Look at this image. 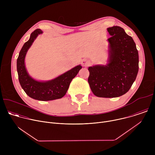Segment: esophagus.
<instances>
[{
  "instance_id": "1",
  "label": "esophagus",
  "mask_w": 155,
  "mask_h": 155,
  "mask_svg": "<svg viewBox=\"0 0 155 155\" xmlns=\"http://www.w3.org/2000/svg\"><path fill=\"white\" fill-rule=\"evenodd\" d=\"M81 64H82L83 66H84V67H87V66H89L91 64V62L89 60L84 59L82 60Z\"/></svg>"
}]
</instances>
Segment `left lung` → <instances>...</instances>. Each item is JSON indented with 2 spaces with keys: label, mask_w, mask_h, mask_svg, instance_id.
Masks as SVG:
<instances>
[{
  "label": "left lung",
  "mask_w": 155,
  "mask_h": 155,
  "mask_svg": "<svg viewBox=\"0 0 155 155\" xmlns=\"http://www.w3.org/2000/svg\"><path fill=\"white\" fill-rule=\"evenodd\" d=\"M110 37L107 64L89 67L87 81L93 94L99 97H117L126 94L139 71L136 43L118 26L107 28Z\"/></svg>",
  "instance_id": "left-lung-1"
}]
</instances>
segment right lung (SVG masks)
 <instances>
[{"label": "right lung", "mask_w": 155, "mask_h": 155, "mask_svg": "<svg viewBox=\"0 0 155 155\" xmlns=\"http://www.w3.org/2000/svg\"><path fill=\"white\" fill-rule=\"evenodd\" d=\"M42 33L40 29L35 30L31 33L29 40L24 44L17 59V72L19 83L28 96L35 100L47 101L61 99L66 94L71 82L81 69V66L78 65L51 80L39 81L32 78L27 72L25 59L34 40Z\"/></svg>", "instance_id": "obj_1"}]
</instances>
